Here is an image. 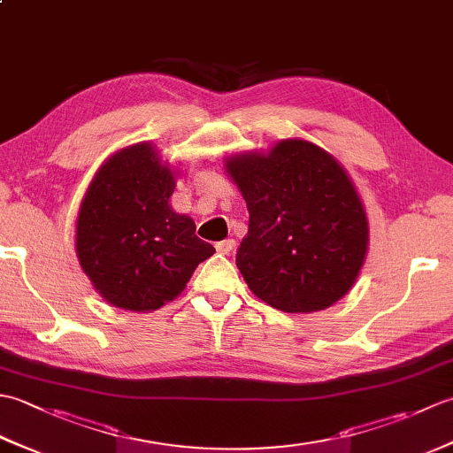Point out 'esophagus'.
Masks as SVG:
<instances>
[{"label": "esophagus", "instance_id": "obj_1", "mask_svg": "<svg viewBox=\"0 0 453 453\" xmlns=\"http://www.w3.org/2000/svg\"><path fill=\"white\" fill-rule=\"evenodd\" d=\"M235 249V242L234 239H224V242L216 243V251L221 255H229Z\"/></svg>", "mask_w": 453, "mask_h": 453}]
</instances>
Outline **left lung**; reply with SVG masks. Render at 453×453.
<instances>
[{
    "label": "left lung",
    "mask_w": 453,
    "mask_h": 453,
    "mask_svg": "<svg viewBox=\"0 0 453 453\" xmlns=\"http://www.w3.org/2000/svg\"><path fill=\"white\" fill-rule=\"evenodd\" d=\"M226 171L249 210L235 257L249 290L286 313L321 311L349 294L370 229L341 163L311 142L282 140L232 156Z\"/></svg>",
    "instance_id": "1"
}]
</instances>
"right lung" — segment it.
I'll return each mask as SVG.
<instances>
[{
	"mask_svg": "<svg viewBox=\"0 0 453 453\" xmlns=\"http://www.w3.org/2000/svg\"><path fill=\"white\" fill-rule=\"evenodd\" d=\"M175 175L142 142L104 161L85 192L75 253L95 290L114 307L159 310L216 253L195 235L192 218L171 208Z\"/></svg>",
	"mask_w": 453,
	"mask_h": 453,
	"instance_id": "obj_1",
	"label": "right lung"
}]
</instances>
